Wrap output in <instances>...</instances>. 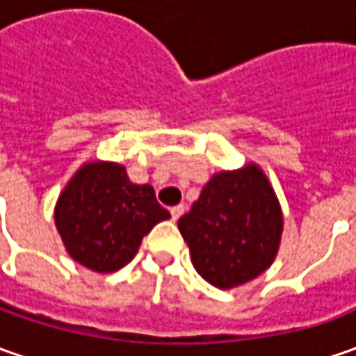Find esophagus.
Instances as JSON below:
<instances>
[{"label": "esophagus", "mask_w": 356, "mask_h": 356, "mask_svg": "<svg viewBox=\"0 0 356 356\" xmlns=\"http://www.w3.org/2000/svg\"><path fill=\"white\" fill-rule=\"evenodd\" d=\"M184 212H186L184 204H178V206H174V208H172V210H170L172 220H178V218H180V216H182V213H184Z\"/></svg>", "instance_id": "obj_1"}]
</instances>
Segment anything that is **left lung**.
<instances>
[{"instance_id":"left-lung-1","label":"left lung","mask_w":356,"mask_h":356,"mask_svg":"<svg viewBox=\"0 0 356 356\" xmlns=\"http://www.w3.org/2000/svg\"><path fill=\"white\" fill-rule=\"evenodd\" d=\"M178 227L200 275L218 289H234L273 264L283 212L266 172L250 162L216 172Z\"/></svg>"}]
</instances>
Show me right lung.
Segmentation results:
<instances>
[{"label":"right lung","mask_w":356,"mask_h":356,"mask_svg":"<svg viewBox=\"0 0 356 356\" xmlns=\"http://www.w3.org/2000/svg\"><path fill=\"white\" fill-rule=\"evenodd\" d=\"M170 218L150 184H132L118 162H85L55 204L67 253L97 273H113L136 255L143 238Z\"/></svg>","instance_id":"right-lung-1"}]
</instances>
